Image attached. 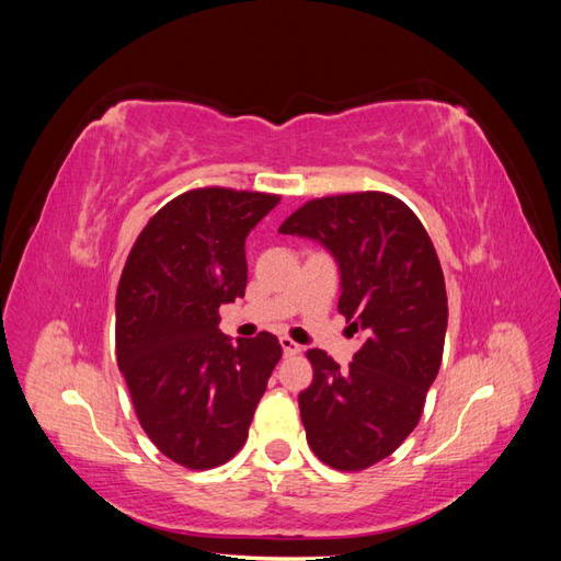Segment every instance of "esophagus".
Wrapping results in <instances>:
<instances>
[{"instance_id": "obj_1", "label": "esophagus", "mask_w": 561, "mask_h": 561, "mask_svg": "<svg viewBox=\"0 0 561 561\" xmlns=\"http://www.w3.org/2000/svg\"><path fill=\"white\" fill-rule=\"evenodd\" d=\"M280 346H283V353L285 355H297L301 351V346L295 342V339L290 336H280Z\"/></svg>"}]
</instances>
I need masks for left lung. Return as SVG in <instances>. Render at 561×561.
Listing matches in <instances>:
<instances>
[{
    "instance_id": "8db88e82",
    "label": "left lung",
    "mask_w": 561,
    "mask_h": 561,
    "mask_svg": "<svg viewBox=\"0 0 561 561\" xmlns=\"http://www.w3.org/2000/svg\"><path fill=\"white\" fill-rule=\"evenodd\" d=\"M278 231L332 252L342 276L339 313L353 332H365L346 369L311 348L313 381L299 393L313 454L334 470H365L416 428L443 363V266L419 217L383 192L313 198Z\"/></svg>"
}]
</instances>
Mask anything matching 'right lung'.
<instances>
[{"mask_svg": "<svg viewBox=\"0 0 561 561\" xmlns=\"http://www.w3.org/2000/svg\"><path fill=\"white\" fill-rule=\"evenodd\" d=\"M280 196L192 190L149 219L116 290V363L147 437L190 470L227 463L280 360L278 339L219 332L245 295V239Z\"/></svg>", "mask_w": 561, "mask_h": 561, "instance_id": "add662e5", "label": "right lung"}]
</instances>
